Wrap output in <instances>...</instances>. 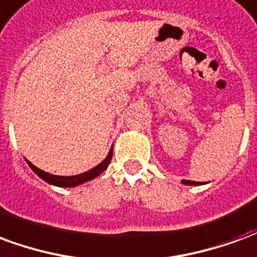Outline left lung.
Masks as SVG:
<instances>
[{
  "label": "left lung",
  "mask_w": 257,
  "mask_h": 257,
  "mask_svg": "<svg viewBox=\"0 0 257 257\" xmlns=\"http://www.w3.org/2000/svg\"><path fill=\"white\" fill-rule=\"evenodd\" d=\"M182 183L187 184V186H201V184H204L202 182H191V180H182Z\"/></svg>",
  "instance_id": "8db88e82"
}]
</instances>
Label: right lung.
I'll list each match as a JSON object with an SVG mask.
<instances>
[{"instance_id":"add662e5","label":"right lung","mask_w":257,"mask_h":257,"mask_svg":"<svg viewBox=\"0 0 257 257\" xmlns=\"http://www.w3.org/2000/svg\"><path fill=\"white\" fill-rule=\"evenodd\" d=\"M111 157H112V147L108 151L107 157L103 160V161L96 165L95 168H92L89 171L86 172L79 173V175H75V176H58V175H51V173L45 172L42 171L40 168H37L36 165H33L29 160H26V162L29 164V167L33 169V172L37 173V176H40L42 180H45L47 183L52 184V186H58V187H75V186H79V184L86 183L89 182L92 179L97 178L101 172H104L107 169V167L110 165L111 162Z\"/></svg>"}]
</instances>
